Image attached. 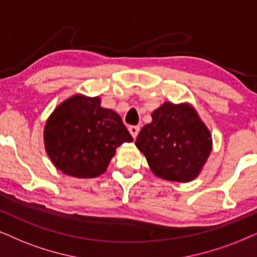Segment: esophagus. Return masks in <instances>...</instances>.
Masks as SVG:
<instances>
[{"mask_svg":"<svg viewBox=\"0 0 257 257\" xmlns=\"http://www.w3.org/2000/svg\"><path fill=\"white\" fill-rule=\"evenodd\" d=\"M128 131H130V134H131L132 137H134V139H136V137H137L139 134V126H130Z\"/></svg>","mask_w":257,"mask_h":257,"instance_id":"34e87169","label":"esophagus"}]
</instances>
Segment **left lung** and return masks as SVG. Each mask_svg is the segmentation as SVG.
<instances>
[{
    "label": "left lung",
    "mask_w": 257,
    "mask_h": 257,
    "mask_svg": "<svg viewBox=\"0 0 257 257\" xmlns=\"http://www.w3.org/2000/svg\"><path fill=\"white\" fill-rule=\"evenodd\" d=\"M136 139L157 177L189 182L201 173L212 151L210 130L189 103L164 102Z\"/></svg>",
    "instance_id": "obj_1"
}]
</instances>
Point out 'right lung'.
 Returning a JSON list of instances; mask_svg holds the SVG:
<instances>
[{
  "instance_id": "right-lung-1",
  "label": "right lung",
  "mask_w": 257,
  "mask_h": 257,
  "mask_svg": "<svg viewBox=\"0 0 257 257\" xmlns=\"http://www.w3.org/2000/svg\"><path fill=\"white\" fill-rule=\"evenodd\" d=\"M99 96L75 94L56 107L44 128L45 150L65 175L91 179L106 172L116 148L134 141L118 113Z\"/></svg>"
}]
</instances>
